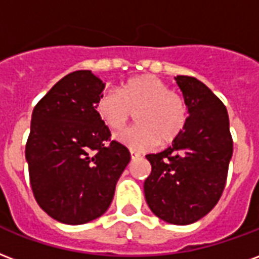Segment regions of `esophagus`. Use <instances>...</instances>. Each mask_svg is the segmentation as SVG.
I'll list each match as a JSON object with an SVG mask.
<instances>
[{
    "instance_id": "1",
    "label": "esophagus",
    "mask_w": 259,
    "mask_h": 259,
    "mask_svg": "<svg viewBox=\"0 0 259 259\" xmlns=\"http://www.w3.org/2000/svg\"><path fill=\"white\" fill-rule=\"evenodd\" d=\"M130 156H132V159H137L140 158L141 155H140L139 152H136V151H130Z\"/></svg>"
}]
</instances>
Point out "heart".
<instances>
[{
	"label": "heart",
	"mask_w": 259,
	"mask_h": 259,
	"mask_svg": "<svg viewBox=\"0 0 259 259\" xmlns=\"http://www.w3.org/2000/svg\"><path fill=\"white\" fill-rule=\"evenodd\" d=\"M95 108L114 132L123 129L132 112H136L137 124L116 136L120 144L132 151H148L159 143H173L185 129L189 115L183 97L151 74L130 78L118 91L103 92Z\"/></svg>",
	"instance_id": "obj_1"
}]
</instances>
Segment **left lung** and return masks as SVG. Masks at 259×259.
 <instances>
[{
  "instance_id": "left-lung-1",
  "label": "left lung",
  "mask_w": 259,
  "mask_h": 259,
  "mask_svg": "<svg viewBox=\"0 0 259 259\" xmlns=\"http://www.w3.org/2000/svg\"><path fill=\"white\" fill-rule=\"evenodd\" d=\"M188 105V122L173 144L145 158L151 174L144 183L151 211L174 225L193 224L217 204L225 188L233 152L225 105L193 76H176Z\"/></svg>"
}]
</instances>
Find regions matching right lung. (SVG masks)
Instances as JSON below:
<instances>
[{
	"label": "right lung",
	"mask_w": 259,
	"mask_h": 259,
	"mask_svg": "<svg viewBox=\"0 0 259 259\" xmlns=\"http://www.w3.org/2000/svg\"><path fill=\"white\" fill-rule=\"evenodd\" d=\"M105 83L89 70L61 78L31 115L26 160L39 207L63 224L81 225L103 215L130 162L129 149L110 141L96 112Z\"/></svg>",
	"instance_id": "right-lung-1"
}]
</instances>
